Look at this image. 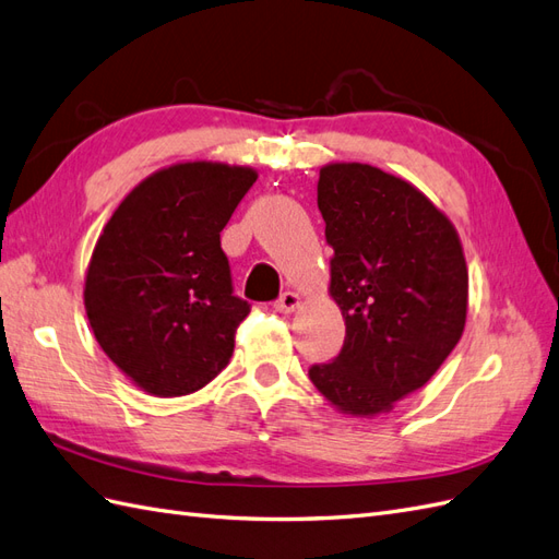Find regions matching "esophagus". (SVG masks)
Here are the masks:
<instances>
[{
  "mask_svg": "<svg viewBox=\"0 0 559 559\" xmlns=\"http://www.w3.org/2000/svg\"><path fill=\"white\" fill-rule=\"evenodd\" d=\"M297 305H299V297H297L295 293H290V290L281 293V297H278L276 302H274V307H276L281 313H290V311H295V309H297Z\"/></svg>",
  "mask_w": 559,
  "mask_h": 559,
  "instance_id": "esophagus-1",
  "label": "esophagus"
}]
</instances>
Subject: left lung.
<instances>
[{
  "mask_svg": "<svg viewBox=\"0 0 559 559\" xmlns=\"http://www.w3.org/2000/svg\"><path fill=\"white\" fill-rule=\"evenodd\" d=\"M331 295L347 335L309 380L352 416L420 390L465 328L467 266L453 224L404 179L359 163L321 169Z\"/></svg>",
  "mask_w": 559,
  "mask_h": 559,
  "instance_id": "obj_1",
  "label": "left lung"
}]
</instances>
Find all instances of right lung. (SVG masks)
I'll return each mask as SVG.
<instances>
[{"instance_id": "right-lung-1", "label": "right lung", "mask_w": 559, "mask_h": 559, "mask_svg": "<svg viewBox=\"0 0 559 559\" xmlns=\"http://www.w3.org/2000/svg\"><path fill=\"white\" fill-rule=\"evenodd\" d=\"M254 181L248 167L171 165L122 200L96 242L84 283L92 331L148 394H191L231 359L250 305L234 295L219 234Z\"/></svg>"}]
</instances>
